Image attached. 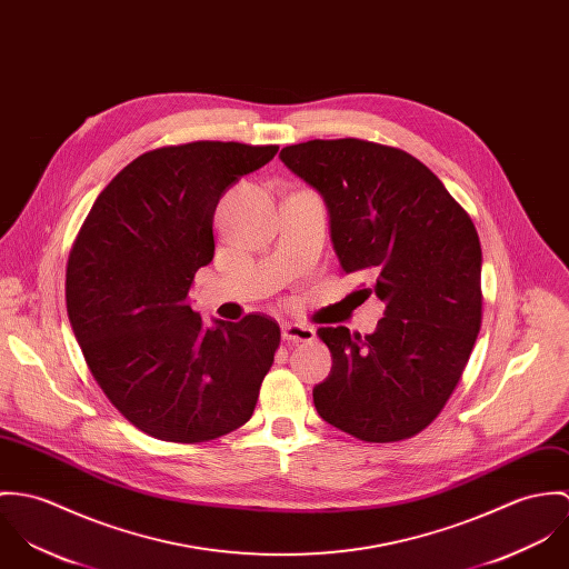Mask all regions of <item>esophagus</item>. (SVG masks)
<instances>
[{
  "mask_svg": "<svg viewBox=\"0 0 569 569\" xmlns=\"http://www.w3.org/2000/svg\"><path fill=\"white\" fill-rule=\"evenodd\" d=\"M281 336L286 342H310L315 340V329L299 322H286L281 329Z\"/></svg>",
  "mask_w": 569,
  "mask_h": 569,
  "instance_id": "1",
  "label": "esophagus"
}]
</instances>
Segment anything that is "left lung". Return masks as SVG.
<instances>
[{"label":"left lung","instance_id":"8db88e82","mask_svg":"<svg viewBox=\"0 0 569 569\" xmlns=\"http://www.w3.org/2000/svg\"><path fill=\"white\" fill-rule=\"evenodd\" d=\"M281 161L322 193L342 272L369 277L383 303L378 331L320 327L331 373L318 415L367 442L426 430L462 378L482 325V251L469 213L412 154L365 141L312 139Z\"/></svg>","mask_w":569,"mask_h":569}]
</instances>
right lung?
I'll list each match as a JSON object with an SVG mask.
<instances>
[{
    "instance_id": "obj_1",
    "label": "right lung",
    "mask_w": 569,
    "mask_h": 569,
    "mask_svg": "<svg viewBox=\"0 0 569 569\" xmlns=\"http://www.w3.org/2000/svg\"><path fill=\"white\" fill-rule=\"evenodd\" d=\"M279 146L191 141L139 154L100 191L67 259L64 301L91 376L137 430L207 442L253 417L281 342L266 315L213 329L188 306L213 213Z\"/></svg>"
}]
</instances>
